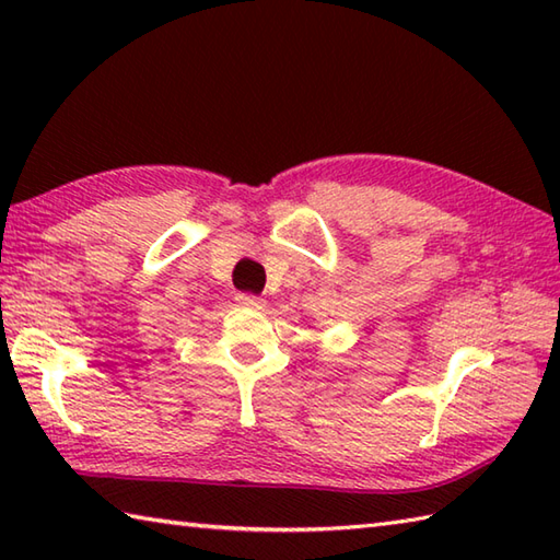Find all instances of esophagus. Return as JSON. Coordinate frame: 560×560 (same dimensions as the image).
Returning a JSON list of instances; mask_svg holds the SVG:
<instances>
[{"label":"esophagus","mask_w":560,"mask_h":560,"mask_svg":"<svg viewBox=\"0 0 560 560\" xmlns=\"http://www.w3.org/2000/svg\"><path fill=\"white\" fill-rule=\"evenodd\" d=\"M235 301L245 307H253V311H261V307H265V299H259V295L253 293H237Z\"/></svg>","instance_id":"34e87169"}]
</instances>
